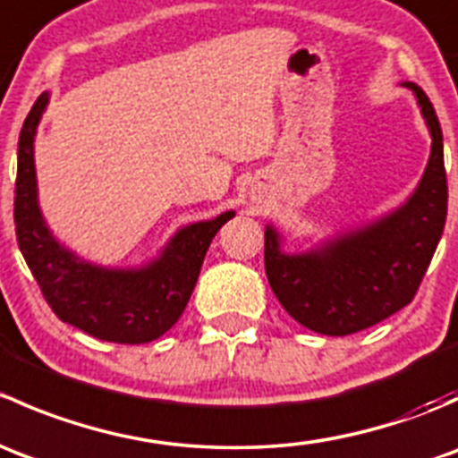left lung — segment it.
<instances>
[{"label":"left lung","instance_id":"obj_1","mask_svg":"<svg viewBox=\"0 0 458 458\" xmlns=\"http://www.w3.org/2000/svg\"><path fill=\"white\" fill-rule=\"evenodd\" d=\"M417 95L432 135L426 174L410 201L386 219L336 239L308 255H284L279 237L266 230V276L294 321L327 336H345L377 326L417 294L438 246L447 216L443 135L428 95Z\"/></svg>","mask_w":458,"mask_h":458}]
</instances>
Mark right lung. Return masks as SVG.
<instances>
[{"label": "right lung", "mask_w": 458, "mask_h": 458, "mask_svg": "<svg viewBox=\"0 0 458 458\" xmlns=\"http://www.w3.org/2000/svg\"><path fill=\"white\" fill-rule=\"evenodd\" d=\"M48 97L32 104L20 132L15 182V233L20 250L46 303L64 323L113 344H148L177 323L195 290L203 257L216 230L233 219L224 212L179 230L159 261L137 272L104 270L59 246L37 206L32 140Z\"/></svg>", "instance_id": "obj_1"}]
</instances>
